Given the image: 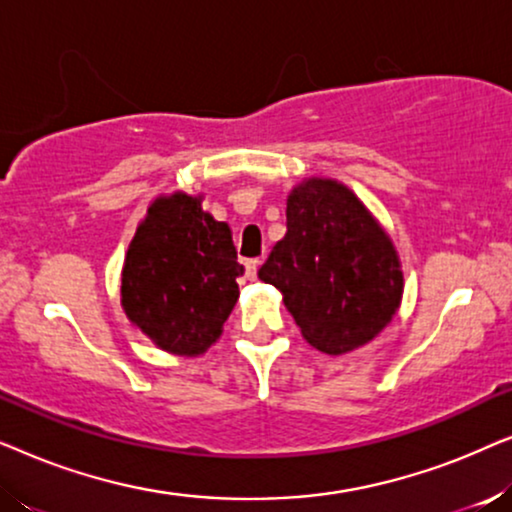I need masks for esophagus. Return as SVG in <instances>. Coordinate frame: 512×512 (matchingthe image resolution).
<instances>
[{
  "instance_id": "esophagus-1",
  "label": "esophagus",
  "mask_w": 512,
  "mask_h": 512,
  "mask_svg": "<svg viewBox=\"0 0 512 512\" xmlns=\"http://www.w3.org/2000/svg\"><path fill=\"white\" fill-rule=\"evenodd\" d=\"M244 268H247V279L254 282L256 275H258V268H261V261H258V258H249V261L244 263Z\"/></svg>"
}]
</instances>
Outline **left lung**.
<instances>
[{"label":"left lung","mask_w":512,"mask_h":512,"mask_svg":"<svg viewBox=\"0 0 512 512\" xmlns=\"http://www.w3.org/2000/svg\"><path fill=\"white\" fill-rule=\"evenodd\" d=\"M258 277L282 291L303 338L331 356L373 340L403 298V270L389 235L333 179H305L289 193L286 235Z\"/></svg>","instance_id":"left-lung-1"}]
</instances>
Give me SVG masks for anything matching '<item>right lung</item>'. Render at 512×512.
Instances as JSON below:
<instances>
[{
	"label": "right lung",
	"instance_id": "right-lung-1",
	"mask_svg": "<svg viewBox=\"0 0 512 512\" xmlns=\"http://www.w3.org/2000/svg\"><path fill=\"white\" fill-rule=\"evenodd\" d=\"M202 198L160 195L125 254L121 305L165 352L205 354L240 298L244 268L228 223L202 212Z\"/></svg>",
	"mask_w": 512,
	"mask_h": 512
}]
</instances>
